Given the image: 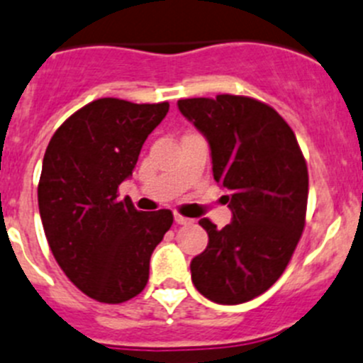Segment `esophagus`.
Wrapping results in <instances>:
<instances>
[{
	"label": "esophagus",
	"mask_w": 363,
	"mask_h": 363,
	"mask_svg": "<svg viewBox=\"0 0 363 363\" xmlns=\"http://www.w3.org/2000/svg\"><path fill=\"white\" fill-rule=\"evenodd\" d=\"M174 220H175V223H179V225H188V223L193 222L191 218H188V216H182V215H175Z\"/></svg>",
	"instance_id": "34e87169"
}]
</instances>
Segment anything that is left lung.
<instances>
[{
	"label": "left lung",
	"mask_w": 363,
	"mask_h": 363,
	"mask_svg": "<svg viewBox=\"0 0 363 363\" xmlns=\"http://www.w3.org/2000/svg\"><path fill=\"white\" fill-rule=\"evenodd\" d=\"M177 107L208 140L213 177L233 213L222 229L199 220L209 242L191 259V281L213 303H247L279 279L303 235L306 161L289 123L262 101L218 94Z\"/></svg>",
	"instance_id": "1"
}]
</instances>
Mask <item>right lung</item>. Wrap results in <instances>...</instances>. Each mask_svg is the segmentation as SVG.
Returning a JSON list of instances; mask_svg holds the SVG:
<instances>
[{
  "instance_id": "right-lung-1",
  "label": "right lung",
  "mask_w": 363,
  "mask_h": 363,
  "mask_svg": "<svg viewBox=\"0 0 363 363\" xmlns=\"http://www.w3.org/2000/svg\"><path fill=\"white\" fill-rule=\"evenodd\" d=\"M168 109V101L100 98L67 118L44 154L37 189L44 235L71 283L100 303H125L147 286L152 252L174 223L168 209L143 213L118 199Z\"/></svg>"
}]
</instances>
